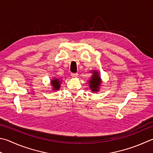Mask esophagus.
<instances>
[{
	"label": "esophagus",
	"mask_w": 153,
	"mask_h": 153,
	"mask_svg": "<svg viewBox=\"0 0 153 153\" xmlns=\"http://www.w3.org/2000/svg\"><path fill=\"white\" fill-rule=\"evenodd\" d=\"M71 76L73 77H77L78 73H71Z\"/></svg>",
	"instance_id": "esophagus-1"
}]
</instances>
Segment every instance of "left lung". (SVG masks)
<instances>
[{
	"mask_svg": "<svg viewBox=\"0 0 153 153\" xmlns=\"http://www.w3.org/2000/svg\"><path fill=\"white\" fill-rule=\"evenodd\" d=\"M92 73H93V75H92L91 79L88 81V84L91 91L95 93V92H98L99 91V87L102 82L99 76V73L97 71H93Z\"/></svg>",
	"mask_w": 153,
	"mask_h": 153,
	"instance_id": "obj_1",
	"label": "left lung"
}]
</instances>
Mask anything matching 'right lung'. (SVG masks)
<instances>
[{
  "label": "right lung",
  "mask_w": 153,
  "mask_h": 153,
  "mask_svg": "<svg viewBox=\"0 0 153 153\" xmlns=\"http://www.w3.org/2000/svg\"><path fill=\"white\" fill-rule=\"evenodd\" d=\"M60 80L56 78H53V79L51 80V85L53 86V91H57L59 90L60 87Z\"/></svg>",
  "instance_id": "1"
}]
</instances>
